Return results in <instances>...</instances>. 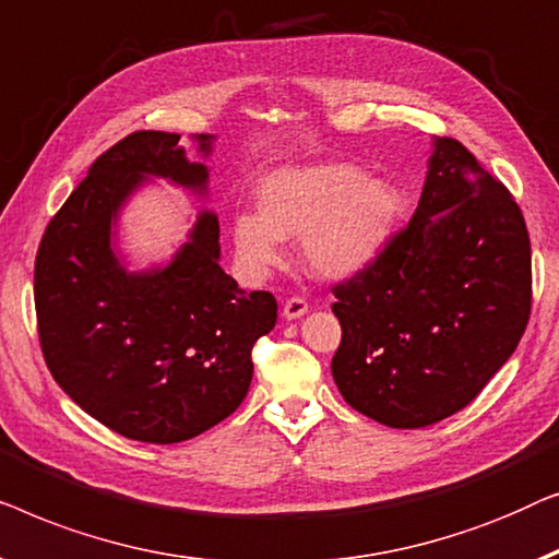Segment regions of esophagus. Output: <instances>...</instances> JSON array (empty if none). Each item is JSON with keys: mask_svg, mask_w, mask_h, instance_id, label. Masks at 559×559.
Here are the masks:
<instances>
[{"mask_svg": "<svg viewBox=\"0 0 559 559\" xmlns=\"http://www.w3.org/2000/svg\"><path fill=\"white\" fill-rule=\"evenodd\" d=\"M306 311H309V304H306L301 296H290L288 301L283 304V317L286 319H298V317H304Z\"/></svg>", "mask_w": 559, "mask_h": 559, "instance_id": "esophagus-1", "label": "esophagus"}]
</instances>
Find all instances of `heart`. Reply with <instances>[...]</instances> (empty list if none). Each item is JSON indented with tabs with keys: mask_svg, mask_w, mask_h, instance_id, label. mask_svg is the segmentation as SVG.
<instances>
[{
	"mask_svg": "<svg viewBox=\"0 0 559 559\" xmlns=\"http://www.w3.org/2000/svg\"><path fill=\"white\" fill-rule=\"evenodd\" d=\"M258 194L261 210L233 217L235 253L255 276L281 263L286 238H304V261L319 276H355L380 258L403 212L395 185L344 162L281 167Z\"/></svg>",
	"mask_w": 559,
	"mask_h": 559,
	"instance_id": "1",
	"label": "heart"
}]
</instances>
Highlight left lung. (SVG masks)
<instances>
[{"label":"left lung","instance_id":"1","mask_svg":"<svg viewBox=\"0 0 559 559\" xmlns=\"http://www.w3.org/2000/svg\"><path fill=\"white\" fill-rule=\"evenodd\" d=\"M332 290L342 397L382 426H433L474 403L530 321L522 210L461 141L436 139L411 223Z\"/></svg>","mask_w":559,"mask_h":559}]
</instances>
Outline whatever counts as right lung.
I'll list each match as a JSON object with an SVG mask.
<instances>
[{
  "label": "right lung",
  "mask_w": 559,
  "mask_h": 559,
  "mask_svg": "<svg viewBox=\"0 0 559 559\" xmlns=\"http://www.w3.org/2000/svg\"><path fill=\"white\" fill-rule=\"evenodd\" d=\"M207 156L212 139L192 136ZM148 177L204 194L207 167L179 133L136 131L91 164L35 258V311L55 382L91 418L144 443H182L238 411L250 349L276 326L269 290L219 269L217 215L202 210L167 265L131 273L116 255L119 212Z\"/></svg>",
  "instance_id": "1"
}]
</instances>
